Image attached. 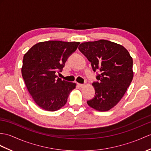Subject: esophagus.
<instances>
[{
	"label": "esophagus",
	"mask_w": 151,
	"mask_h": 151,
	"mask_svg": "<svg viewBox=\"0 0 151 151\" xmlns=\"http://www.w3.org/2000/svg\"><path fill=\"white\" fill-rule=\"evenodd\" d=\"M78 87H80V88H82L83 87H84V84H82V83H78Z\"/></svg>",
	"instance_id": "esophagus-1"
}]
</instances>
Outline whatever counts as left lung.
<instances>
[{"label":"left lung","mask_w":151,"mask_h":151,"mask_svg":"<svg viewBox=\"0 0 151 151\" xmlns=\"http://www.w3.org/2000/svg\"><path fill=\"white\" fill-rule=\"evenodd\" d=\"M78 49L91 63L93 71H97L98 81L92 84L95 95L87 101V104L99 111L110 110L122 99L132 82V57L124 46L106 40L83 42Z\"/></svg>","instance_id":"8db88e82"}]
</instances>
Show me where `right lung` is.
<instances>
[{"label": "right lung", "instance_id": "add662e5", "mask_svg": "<svg viewBox=\"0 0 151 151\" xmlns=\"http://www.w3.org/2000/svg\"><path fill=\"white\" fill-rule=\"evenodd\" d=\"M79 44L77 42H42L24 55L22 75L28 91L40 108L55 111L67 102L76 83L62 80L56 75L62 72Z\"/></svg>", "mask_w": 151, "mask_h": 151}]
</instances>
